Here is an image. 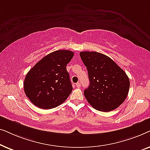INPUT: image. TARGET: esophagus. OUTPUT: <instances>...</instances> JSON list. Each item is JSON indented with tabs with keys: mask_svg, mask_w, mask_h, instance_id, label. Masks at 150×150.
<instances>
[{
	"mask_svg": "<svg viewBox=\"0 0 150 150\" xmlns=\"http://www.w3.org/2000/svg\"><path fill=\"white\" fill-rule=\"evenodd\" d=\"M76 86L77 87H81V83H80L79 82H78V83L76 84Z\"/></svg>",
	"mask_w": 150,
	"mask_h": 150,
	"instance_id": "1",
	"label": "esophagus"
}]
</instances>
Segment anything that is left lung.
<instances>
[{
	"label": "left lung",
	"mask_w": 150,
	"mask_h": 150,
	"mask_svg": "<svg viewBox=\"0 0 150 150\" xmlns=\"http://www.w3.org/2000/svg\"><path fill=\"white\" fill-rule=\"evenodd\" d=\"M80 56L88 71L89 85L84 91L87 102L95 109L108 112L127 98L130 81L126 72L105 54L81 52Z\"/></svg>",
	"instance_id": "8db88e82"
}]
</instances>
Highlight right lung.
<instances>
[{"label":"right lung","instance_id":"obj_1","mask_svg":"<svg viewBox=\"0 0 150 150\" xmlns=\"http://www.w3.org/2000/svg\"><path fill=\"white\" fill-rule=\"evenodd\" d=\"M73 56L70 50L54 51L30 69L24 79V89L34 105L50 109L66 100L73 89L66 66Z\"/></svg>","mask_w":150,"mask_h":150}]
</instances>
